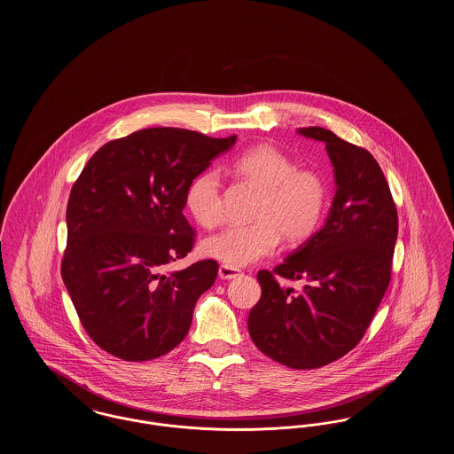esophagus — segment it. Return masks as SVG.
Returning a JSON list of instances; mask_svg holds the SVG:
<instances>
[{
    "mask_svg": "<svg viewBox=\"0 0 454 454\" xmlns=\"http://www.w3.org/2000/svg\"><path fill=\"white\" fill-rule=\"evenodd\" d=\"M219 278L221 279H235V278H238L239 276V270L238 269H235V267H230V265H221L219 267Z\"/></svg>",
    "mask_w": 454,
    "mask_h": 454,
    "instance_id": "34e87169",
    "label": "esophagus"
}]
</instances>
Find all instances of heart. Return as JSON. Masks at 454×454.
Here are the masks:
<instances>
[{
	"mask_svg": "<svg viewBox=\"0 0 454 454\" xmlns=\"http://www.w3.org/2000/svg\"><path fill=\"white\" fill-rule=\"evenodd\" d=\"M233 170L260 189L255 221L231 224L207 238L202 243L207 257L230 267H245L274 254L281 235L289 243H298L317 230L326 204V185L318 173L296 168L287 154L265 145L237 156ZM185 206L200 226L219 224L223 211L216 172L195 176L187 187Z\"/></svg>",
	"mask_w": 454,
	"mask_h": 454,
	"instance_id": "obj_1",
	"label": "heart"
}]
</instances>
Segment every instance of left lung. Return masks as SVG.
Returning <instances> with one entry per match:
<instances>
[{"instance_id": "1", "label": "left lung", "mask_w": 454, "mask_h": 454, "mask_svg": "<svg viewBox=\"0 0 454 454\" xmlns=\"http://www.w3.org/2000/svg\"><path fill=\"white\" fill-rule=\"evenodd\" d=\"M298 132L325 143L335 197L322 230L272 272L257 274L262 296L248 315V332L270 359L315 369L340 359L364 337L388 287L398 215L371 153L324 128ZM282 278L305 286L294 292Z\"/></svg>"}]
</instances>
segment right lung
<instances>
[{"mask_svg": "<svg viewBox=\"0 0 454 454\" xmlns=\"http://www.w3.org/2000/svg\"><path fill=\"white\" fill-rule=\"evenodd\" d=\"M237 136L150 128L104 145L74 182L61 276L90 339L129 361L156 359L178 346L199 296L216 281V260L178 272L195 231L185 192Z\"/></svg>", "mask_w": 454, "mask_h": 454, "instance_id": "obj_1", "label": "right lung"}]
</instances>
